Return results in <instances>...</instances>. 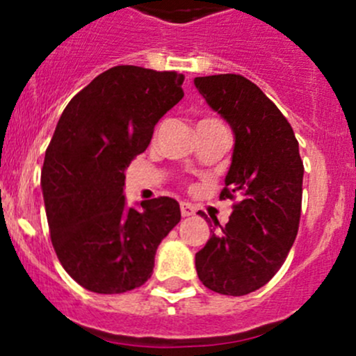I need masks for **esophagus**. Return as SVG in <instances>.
<instances>
[{
  "label": "esophagus",
  "instance_id": "obj_1",
  "mask_svg": "<svg viewBox=\"0 0 356 356\" xmlns=\"http://www.w3.org/2000/svg\"><path fill=\"white\" fill-rule=\"evenodd\" d=\"M181 213H182V217H191V215L196 213V210H195V207H193V204L181 203Z\"/></svg>",
  "mask_w": 356,
  "mask_h": 356
}]
</instances>
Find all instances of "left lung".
<instances>
[{"label": "left lung", "instance_id": "1", "mask_svg": "<svg viewBox=\"0 0 356 356\" xmlns=\"http://www.w3.org/2000/svg\"><path fill=\"white\" fill-rule=\"evenodd\" d=\"M195 86L234 132L220 198H239L227 224L213 218L210 239L196 253V272L208 289L243 296L274 277L296 239L303 161L293 127L257 84L220 74L196 77Z\"/></svg>", "mask_w": 356, "mask_h": 356}]
</instances>
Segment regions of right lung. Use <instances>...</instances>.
Instances as JSON below:
<instances>
[{
	"instance_id": "add662e5",
	"label": "right lung",
	"mask_w": 356,
	"mask_h": 356,
	"mask_svg": "<svg viewBox=\"0 0 356 356\" xmlns=\"http://www.w3.org/2000/svg\"><path fill=\"white\" fill-rule=\"evenodd\" d=\"M184 75L118 65L63 110L44 155L42 196L60 264L82 288L117 294L153 274L156 248L179 224L175 200L125 207V168L148 148L161 117L184 96Z\"/></svg>"
}]
</instances>
